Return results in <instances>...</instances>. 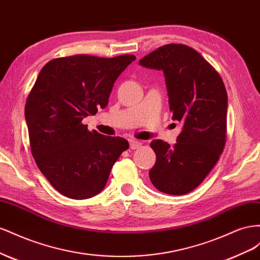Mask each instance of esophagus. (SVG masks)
I'll return each instance as SVG.
<instances>
[{"instance_id":"obj_1","label":"esophagus","mask_w":260,"mask_h":260,"mask_svg":"<svg viewBox=\"0 0 260 260\" xmlns=\"http://www.w3.org/2000/svg\"><path fill=\"white\" fill-rule=\"evenodd\" d=\"M140 146H142V144H140L139 142H137V140H131V143H129V148H131L132 150L138 149V148H140Z\"/></svg>"}]
</instances>
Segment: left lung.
I'll return each instance as SVG.
<instances>
[{"mask_svg":"<svg viewBox=\"0 0 260 260\" xmlns=\"http://www.w3.org/2000/svg\"><path fill=\"white\" fill-rule=\"evenodd\" d=\"M139 64L165 73L172 120L183 125L173 147L161 139L151 142L157 160L149 171L150 181L165 194H187L202 184L224 149L223 80L196 50L181 43L162 46Z\"/></svg>","mask_w":260,"mask_h":260,"instance_id":"obj_1","label":"left lung"}]
</instances>
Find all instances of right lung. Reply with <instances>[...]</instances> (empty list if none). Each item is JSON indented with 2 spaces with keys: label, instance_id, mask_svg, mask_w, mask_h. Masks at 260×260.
<instances>
[{
  "label": "right lung",
  "instance_id": "right-lung-1",
  "mask_svg": "<svg viewBox=\"0 0 260 260\" xmlns=\"http://www.w3.org/2000/svg\"><path fill=\"white\" fill-rule=\"evenodd\" d=\"M135 60L133 54H76L53 58L40 71L25 106L29 144L41 173L60 194L73 199L99 194L128 149L126 139L90 132L81 122L108 106L116 78Z\"/></svg>",
  "mask_w": 260,
  "mask_h": 260
}]
</instances>
